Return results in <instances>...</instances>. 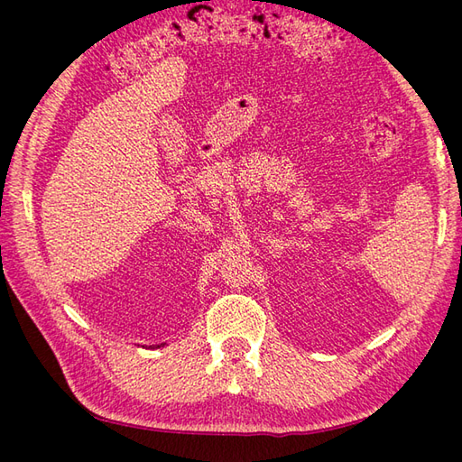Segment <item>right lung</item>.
Masks as SVG:
<instances>
[{
	"label": "right lung",
	"mask_w": 462,
	"mask_h": 462,
	"mask_svg": "<svg viewBox=\"0 0 462 462\" xmlns=\"http://www.w3.org/2000/svg\"><path fill=\"white\" fill-rule=\"evenodd\" d=\"M163 345H165V343H160V345H153L152 348H160V346H163Z\"/></svg>",
	"instance_id": "add662e5"
}]
</instances>
